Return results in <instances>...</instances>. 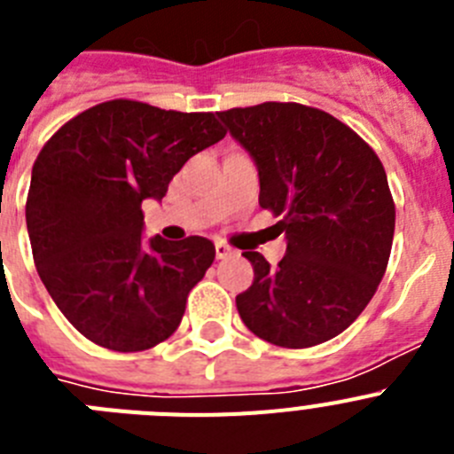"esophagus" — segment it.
Returning <instances> with one entry per match:
<instances>
[{"label":"esophagus","instance_id":"1","mask_svg":"<svg viewBox=\"0 0 454 454\" xmlns=\"http://www.w3.org/2000/svg\"><path fill=\"white\" fill-rule=\"evenodd\" d=\"M234 254H236V250L234 247L227 246V243H223V240H218V243H215V256H218V259H230V256H234Z\"/></svg>","mask_w":454,"mask_h":454}]
</instances>
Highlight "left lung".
<instances>
[{"instance_id": "obj_1", "label": "left lung", "mask_w": 454, "mask_h": 454, "mask_svg": "<svg viewBox=\"0 0 454 454\" xmlns=\"http://www.w3.org/2000/svg\"><path fill=\"white\" fill-rule=\"evenodd\" d=\"M218 118L254 161L259 204L284 220L279 266L243 252L254 282L236 295L240 320L272 346L311 348L362 314L391 254L395 207L375 152L318 108L266 102Z\"/></svg>"}]
</instances>
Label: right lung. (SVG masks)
I'll list each match as a JSON object with an SVG mask.
<instances>
[{"instance_id":"obj_1","label":"right lung","mask_w":454,"mask_h":454,"mask_svg":"<svg viewBox=\"0 0 454 454\" xmlns=\"http://www.w3.org/2000/svg\"><path fill=\"white\" fill-rule=\"evenodd\" d=\"M224 134L214 114L114 99L47 140L27 198L31 250L56 307L92 343L140 352L175 334L215 247L145 239L140 204L161 202L184 163Z\"/></svg>"}]
</instances>
